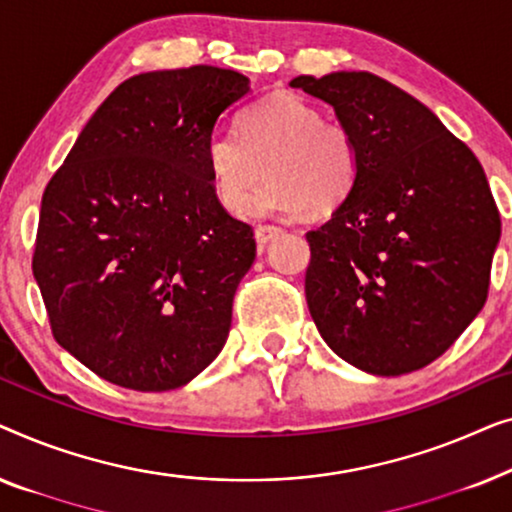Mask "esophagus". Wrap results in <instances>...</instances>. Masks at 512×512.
I'll list each match as a JSON object with an SVG mask.
<instances>
[{"instance_id": "34e87169", "label": "esophagus", "mask_w": 512, "mask_h": 512, "mask_svg": "<svg viewBox=\"0 0 512 512\" xmlns=\"http://www.w3.org/2000/svg\"><path fill=\"white\" fill-rule=\"evenodd\" d=\"M283 232V229L280 227H273V225H259L257 229H255V239H257V243L259 246H266V243H269L271 239H276V236Z\"/></svg>"}]
</instances>
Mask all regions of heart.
<instances>
[{"mask_svg":"<svg viewBox=\"0 0 512 512\" xmlns=\"http://www.w3.org/2000/svg\"><path fill=\"white\" fill-rule=\"evenodd\" d=\"M204 164L227 211H246L259 176L269 178L250 211L329 213L350 197L359 157L350 132L294 92H273L248 106L239 129H215L204 141Z\"/></svg>","mask_w":512,"mask_h":512,"instance_id":"obj_1","label":"heart"}]
</instances>
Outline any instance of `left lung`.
Masks as SVG:
<instances>
[{
    "label": "left lung",
    "instance_id": "left-lung-1",
    "mask_svg": "<svg viewBox=\"0 0 512 512\" xmlns=\"http://www.w3.org/2000/svg\"><path fill=\"white\" fill-rule=\"evenodd\" d=\"M355 141L357 183L306 234V301L338 357L401 376L441 357L487 301L501 218L471 148L369 71L297 76Z\"/></svg>",
    "mask_w": 512,
    "mask_h": 512
}]
</instances>
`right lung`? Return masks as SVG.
I'll use <instances>...</instances> for the list:
<instances>
[{
	"label": "right lung",
	"mask_w": 512,
	"mask_h": 512,
	"mask_svg": "<svg viewBox=\"0 0 512 512\" xmlns=\"http://www.w3.org/2000/svg\"><path fill=\"white\" fill-rule=\"evenodd\" d=\"M248 92L208 64L127 78L46 185L32 271L50 329L113 385L176 390L227 341L257 246L215 197L204 141Z\"/></svg>",
	"instance_id": "1"
}]
</instances>
